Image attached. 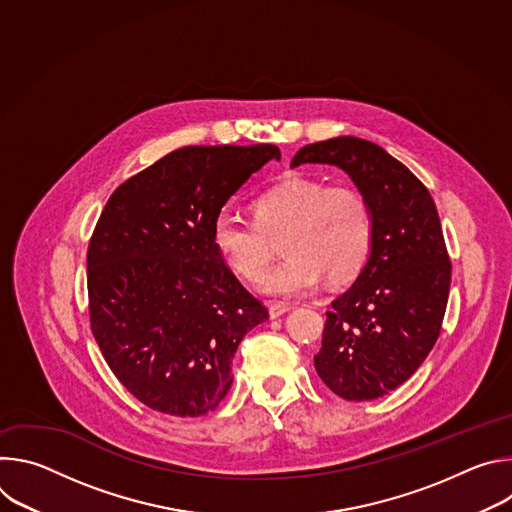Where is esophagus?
Returning <instances> with one entry per match:
<instances>
[{
	"label": "esophagus",
	"mask_w": 512,
	"mask_h": 512,
	"mask_svg": "<svg viewBox=\"0 0 512 512\" xmlns=\"http://www.w3.org/2000/svg\"><path fill=\"white\" fill-rule=\"evenodd\" d=\"M289 310H291V308H289L287 304H279V302H277V304H269V316H271V318H279L281 314H285V312H289Z\"/></svg>",
	"instance_id": "34e87169"
}]
</instances>
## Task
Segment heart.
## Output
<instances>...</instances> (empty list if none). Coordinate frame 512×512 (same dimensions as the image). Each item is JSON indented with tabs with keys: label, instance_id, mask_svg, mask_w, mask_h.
<instances>
[{
	"label": "heart",
	"instance_id": "heart-1",
	"mask_svg": "<svg viewBox=\"0 0 512 512\" xmlns=\"http://www.w3.org/2000/svg\"><path fill=\"white\" fill-rule=\"evenodd\" d=\"M255 223L221 214L212 223V245L245 281H259L275 257L287 255L261 283L273 298H298L322 275L346 283L369 261L375 221L369 200L352 186H328L289 176L253 200Z\"/></svg>",
	"mask_w": 512,
	"mask_h": 512
}]
</instances>
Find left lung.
I'll return each mask as SVG.
<instances>
[{"label":"left lung","instance_id":"8db88e82","mask_svg":"<svg viewBox=\"0 0 512 512\" xmlns=\"http://www.w3.org/2000/svg\"><path fill=\"white\" fill-rule=\"evenodd\" d=\"M330 164L369 200V261L330 312L314 367L346 401L379 399L403 385L440 336L452 281L440 216L427 188L377 143L352 135L302 148L291 168Z\"/></svg>","mask_w":512,"mask_h":512}]
</instances>
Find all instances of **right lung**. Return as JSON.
I'll list each match as a JSON object with an SVG mask.
<instances>
[{"label":"right lung","mask_w":512,"mask_h":512,"mask_svg":"<svg viewBox=\"0 0 512 512\" xmlns=\"http://www.w3.org/2000/svg\"><path fill=\"white\" fill-rule=\"evenodd\" d=\"M277 145H188L125 180L87 251L93 336L154 411L198 417L225 399L243 336L269 318L212 245V223Z\"/></svg>","instance_id":"add662e5"}]
</instances>
